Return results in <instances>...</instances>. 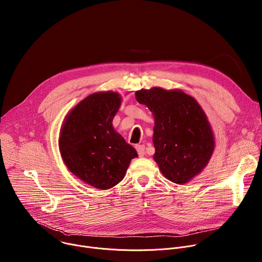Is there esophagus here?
<instances>
[{
  "label": "esophagus",
  "instance_id": "esophagus-1",
  "mask_svg": "<svg viewBox=\"0 0 262 262\" xmlns=\"http://www.w3.org/2000/svg\"><path fill=\"white\" fill-rule=\"evenodd\" d=\"M136 149H137L139 157H144V155H145V146L144 145L138 144V145H136Z\"/></svg>",
  "mask_w": 262,
  "mask_h": 262
}]
</instances>
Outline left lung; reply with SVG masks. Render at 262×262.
Listing matches in <instances>:
<instances>
[{
	"label": "left lung",
	"mask_w": 262,
	"mask_h": 262,
	"mask_svg": "<svg viewBox=\"0 0 262 262\" xmlns=\"http://www.w3.org/2000/svg\"><path fill=\"white\" fill-rule=\"evenodd\" d=\"M136 99L155 117L154 160L170 181L183 184L208 164L214 139L197 100L183 91L155 87L136 91Z\"/></svg>",
	"instance_id": "left-lung-1"
}]
</instances>
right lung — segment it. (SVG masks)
Returning <instances> with one entry per match:
<instances>
[{"label": "right lung", "instance_id": "add662e5", "mask_svg": "<svg viewBox=\"0 0 262 262\" xmlns=\"http://www.w3.org/2000/svg\"><path fill=\"white\" fill-rule=\"evenodd\" d=\"M120 104L116 92L93 93L69 112L60 132V152L69 171L99 190L119 183L138 157L112 124Z\"/></svg>", "mask_w": 262, "mask_h": 262}]
</instances>
